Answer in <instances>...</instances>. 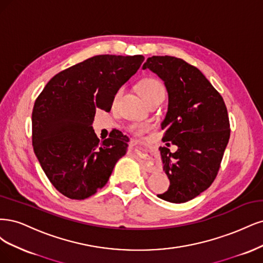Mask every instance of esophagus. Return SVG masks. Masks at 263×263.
Here are the masks:
<instances>
[{"mask_svg":"<svg viewBox=\"0 0 263 263\" xmlns=\"http://www.w3.org/2000/svg\"><path fill=\"white\" fill-rule=\"evenodd\" d=\"M130 143L132 144V145H137V144H138V141L137 140H131L130 141ZM146 172H148V173H152V172H154L155 171V168L153 167V166H151V165H146Z\"/></svg>","mask_w":263,"mask_h":263,"instance_id":"1","label":"esophagus"}]
</instances>
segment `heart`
I'll return each mask as SVG.
<instances>
[{"label": "heart", "mask_w": 263, "mask_h": 263, "mask_svg": "<svg viewBox=\"0 0 263 263\" xmlns=\"http://www.w3.org/2000/svg\"><path fill=\"white\" fill-rule=\"evenodd\" d=\"M122 91H123L122 88L117 91V94L115 96V101H117L120 98V96L122 95ZM140 92L143 96V98L145 99L147 103H149V101L154 100L156 98L166 96L165 86L163 85L162 82L156 80V79L144 80L140 85ZM130 129H131V131H133L135 133H142V132L147 130V125L143 124V123H138V124L131 125Z\"/></svg>", "instance_id": "1"}]
</instances>
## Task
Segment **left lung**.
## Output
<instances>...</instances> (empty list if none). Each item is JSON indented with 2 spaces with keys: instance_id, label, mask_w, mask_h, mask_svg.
I'll return each instance as SVG.
<instances>
[{
  "instance_id": "8db88e82",
  "label": "left lung",
  "mask_w": 263,
  "mask_h": 263,
  "mask_svg": "<svg viewBox=\"0 0 263 263\" xmlns=\"http://www.w3.org/2000/svg\"><path fill=\"white\" fill-rule=\"evenodd\" d=\"M143 69L156 73L168 91L163 141L175 153L159 147L171 185L158 198L183 203L213 183L231 137L227 108L221 94L196 66L175 57L148 58Z\"/></svg>"
}]
</instances>
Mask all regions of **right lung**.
<instances>
[{"mask_svg": "<svg viewBox=\"0 0 263 263\" xmlns=\"http://www.w3.org/2000/svg\"><path fill=\"white\" fill-rule=\"evenodd\" d=\"M143 55L100 54L54 75L31 115L32 147L41 168L63 196L84 200L109 180L128 151L117 133L99 141L91 123L97 109L110 111L117 91L140 69Z\"/></svg>", "mask_w": 263, "mask_h": 263, "instance_id": "obj_1", "label": "right lung"}]
</instances>
